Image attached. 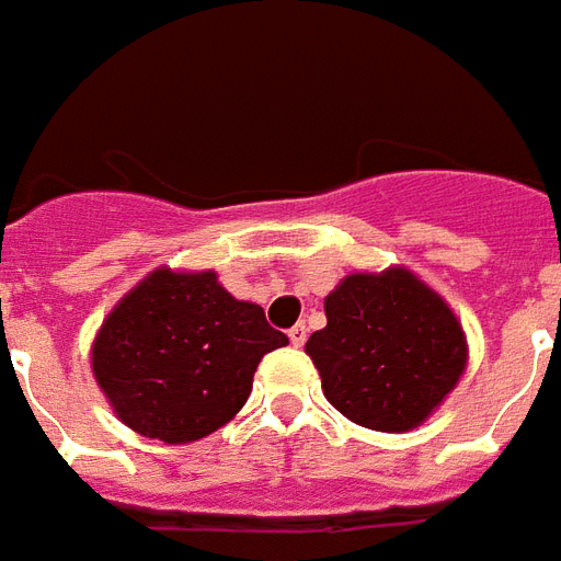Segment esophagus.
<instances>
[{"label":"esophagus","instance_id":"34e87169","mask_svg":"<svg viewBox=\"0 0 561 561\" xmlns=\"http://www.w3.org/2000/svg\"><path fill=\"white\" fill-rule=\"evenodd\" d=\"M288 337H290V343H294V346H302V343H306V337H308L306 325H302V323L294 325V329L288 332Z\"/></svg>","mask_w":561,"mask_h":561}]
</instances>
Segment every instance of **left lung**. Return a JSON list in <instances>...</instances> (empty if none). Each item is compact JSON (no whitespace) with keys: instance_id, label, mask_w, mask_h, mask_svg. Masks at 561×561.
<instances>
[{"instance_id":"left-lung-1","label":"left lung","mask_w":561,"mask_h":561,"mask_svg":"<svg viewBox=\"0 0 561 561\" xmlns=\"http://www.w3.org/2000/svg\"><path fill=\"white\" fill-rule=\"evenodd\" d=\"M325 320L306 343L325 399L373 431L425 422L466 369L451 308L401 267L346 276L325 297Z\"/></svg>"}]
</instances>
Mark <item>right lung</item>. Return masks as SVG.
<instances>
[{
	"instance_id": "1",
	"label": "right lung",
	"mask_w": 561,
	"mask_h": 561,
	"mask_svg": "<svg viewBox=\"0 0 561 561\" xmlns=\"http://www.w3.org/2000/svg\"><path fill=\"white\" fill-rule=\"evenodd\" d=\"M285 343L211 271H153L104 320L92 373L136 434L194 443L244 408L259 360Z\"/></svg>"
}]
</instances>
